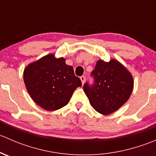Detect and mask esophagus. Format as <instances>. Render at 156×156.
Listing matches in <instances>:
<instances>
[{
  "instance_id": "1",
  "label": "esophagus",
  "mask_w": 156,
  "mask_h": 156,
  "mask_svg": "<svg viewBox=\"0 0 156 156\" xmlns=\"http://www.w3.org/2000/svg\"><path fill=\"white\" fill-rule=\"evenodd\" d=\"M80 78H81V82H82V84H84V81H85V77H84V75H82V76H81Z\"/></svg>"
}]
</instances>
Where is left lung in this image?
Segmentation results:
<instances>
[{
  "label": "left lung",
  "instance_id": "obj_1",
  "mask_svg": "<svg viewBox=\"0 0 156 156\" xmlns=\"http://www.w3.org/2000/svg\"><path fill=\"white\" fill-rule=\"evenodd\" d=\"M91 75L94 84L84 85V91L91 106L104 115L112 114L122 107L130 98L133 89L131 73L120 62L99 59Z\"/></svg>",
  "mask_w": 156,
  "mask_h": 156
}]
</instances>
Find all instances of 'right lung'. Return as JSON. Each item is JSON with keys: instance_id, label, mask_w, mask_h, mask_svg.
Wrapping results in <instances>:
<instances>
[{"instance_id": "add662e5", "label": "right lung", "mask_w": 156, "mask_h": 156, "mask_svg": "<svg viewBox=\"0 0 156 156\" xmlns=\"http://www.w3.org/2000/svg\"><path fill=\"white\" fill-rule=\"evenodd\" d=\"M25 85L30 97L39 106L55 111L68 104L81 81L73 67L63 57L50 53L29 64L23 72Z\"/></svg>"}]
</instances>
